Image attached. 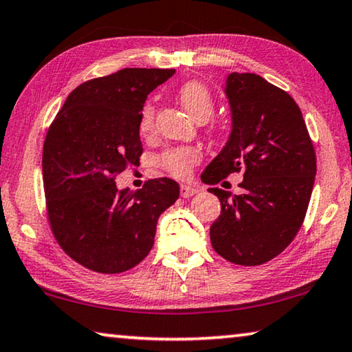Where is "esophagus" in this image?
<instances>
[{"instance_id": "obj_1", "label": "esophagus", "mask_w": 352, "mask_h": 352, "mask_svg": "<svg viewBox=\"0 0 352 352\" xmlns=\"http://www.w3.org/2000/svg\"><path fill=\"white\" fill-rule=\"evenodd\" d=\"M197 191L199 190H197L196 186H191V185H182V188H180L182 197H191V196H195Z\"/></svg>"}]
</instances>
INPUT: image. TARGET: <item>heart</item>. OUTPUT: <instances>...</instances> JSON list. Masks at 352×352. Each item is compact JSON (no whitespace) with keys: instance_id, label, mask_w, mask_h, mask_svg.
<instances>
[{"instance_id":"b5f03b06","label":"heart","mask_w":352,"mask_h":352,"mask_svg":"<svg viewBox=\"0 0 352 352\" xmlns=\"http://www.w3.org/2000/svg\"><path fill=\"white\" fill-rule=\"evenodd\" d=\"M178 98H180L188 113L199 122L209 120L215 110V102L214 97H212V92L201 81H188L182 84L180 89H178ZM155 111V103L151 100H146L142 105L140 115H138V131L143 135H148L153 131ZM199 160L201 155L196 148L174 146L157 156V164L172 175L186 177L190 174L191 167L197 164Z\"/></svg>"}]
</instances>
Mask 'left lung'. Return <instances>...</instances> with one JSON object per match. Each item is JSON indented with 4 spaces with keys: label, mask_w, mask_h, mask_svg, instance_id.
I'll use <instances>...</instances> for the list:
<instances>
[{
    "label": "left lung",
    "mask_w": 352,
    "mask_h": 352,
    "mask_svg": "<svg viewBox=\"0 0 352 352\" xmlns=\"http://www.w3.org/2000/svg\"><path fill=\"white\" fill-rule=\"evenodd\" d=\"M225 92L232 116L230 140L201 175L221 202L210 242L231 263L258 266L284 252L303 225L316 151L300 107L285 91L255 73H231ZM239 171L242 195L214 188Z\"/></svg>",
    "instance_id": "left-lung-1"
}]
</instances>
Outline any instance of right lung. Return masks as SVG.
I'll return each mask as SVG.
<instances>
[{"instance_id": "add662e5", "label": "right lung", "mask_w": 352, "mask_h": 352, "mask_svg": "<svg viewBox=\"0 0 352 352\" xmlns=\"http://www.w3.org/2000/svg\"><path fill=\"white\" fill-rule=\"evenodd\" d=\"M175 70L124 68L79 84L49 126L43 146L47 220L62 250L84 268L118 274L155 244L160 215L180 196L170 178L118 191L116 177L137 166L138 115L146 96Z\"/></svg>"}]
</instances>
